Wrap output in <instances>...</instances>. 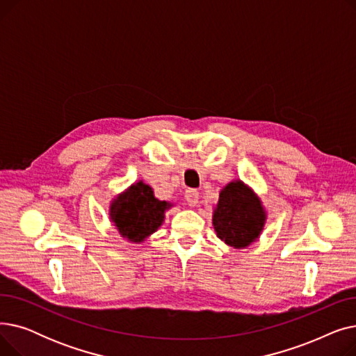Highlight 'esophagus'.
Masks as SVG:
<instances>
[{
  "label": "esophagus",
  "instance_id": "obj_1",
  "mask_svg": "<svg viewBox=\"0 0 356 356\" xmlns=\"http://www.w3.org/2000/svg\"><path fill=\"white\" fill-rule=\"evenodd\" d=\"M184 197H186V202L189 203V207H196V204L199 203V192L196 189L186 191Z\"/></svg>",
  "mask_w": 356,
  "mask_h": 356
}]
</instances>
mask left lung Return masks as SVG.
I'll return each instance as SVG.
<instances>
[{
    "label": "left lung",
    "instance_id": "left-lung-1",
    "mask_svg": "<svg viewBox=\"0 0 356 356\" xmlns=\"http://www.w3.org/2000/svg\"><path fill=\"white\" fill-rule=\"evenodd\" d=\"M266 219L259 197L244 181L234 180L220 191L212 223L227 245L247 248L259 236Z\"/></svg>",
    "mask_w": 356,
    "mask_h": 356
}]
</instances>
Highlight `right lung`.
I'll return each mask as SVG.
<instances>
[{
    "label": "right lung",
    "instance_id": "add662e5",
    "mask_svg": "<svg viewBox=\"0 0 356 356\" xmlns=\"http://www.w3.org/2000/svg\"><path fill=\"white\" fill-rule=\"evenodd\" d=\"M170 207L168 202L154 197L148 184L138 181L112 200L109 216L122 238L140 244L161 227L164 212Z\"/></svg>",
    "mask_w": 356,
    "mask_h": 356
}]
</instances>
